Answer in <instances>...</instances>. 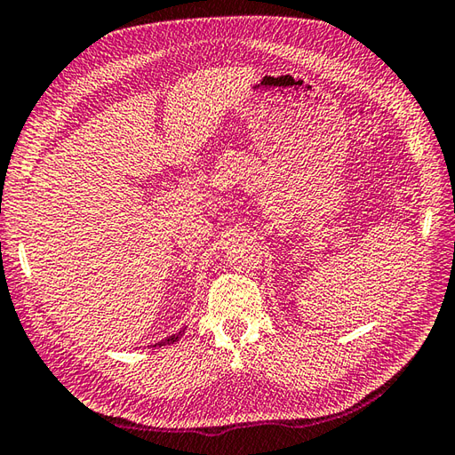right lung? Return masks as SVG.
<instances>
[{
    "instance_id": "right-lung-1",
    "label": "right lung",
    "mask_w": 455,
    "mask_h": 455,
    "mask_svg": "<svg viewBox=\"0 0 455 455\" xmlns=\"http://www.w3.org/2000/svg\"><path fill=\"white\" fill-rule=\"evenodd\" d=\"M182 332H184V329L180 331V332H176V334H172V337H168V339H164V340L156 342V345H152V347H166V345H172V342H176L180 337H182Z\"/></svg>"
}]
</instances>
